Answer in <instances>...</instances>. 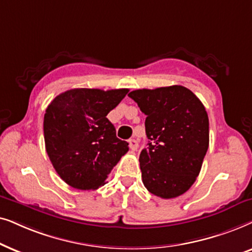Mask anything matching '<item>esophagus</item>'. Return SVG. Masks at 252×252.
Wrapping results in <instances>:
<instances>
[{
    "label": "esophagus",
    "mask_w": 252,
    "mask_h": 252,
    "mask_svg": "<svg viewBox=\"0 0 252 252\" xmlns=\"http://www.w3.org/2000/svg\"><path fill=\"white\" fill-rule=\"evenodd\" d=\"M138 140H136V139H130L129 140V147H130V150H132V151H136L137 149H138Z\"/></svg>",
    "instance_id": "esophagus-1"
}]
</instances>
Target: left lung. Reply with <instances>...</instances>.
I'll return each mask as SVG.
<instances>
[{"label": "left lung", "instance_id": "8db88e82", "mask_svg": "<svg viewBox=\"0 0 252 252\" xmlns=\"http://www.w3.org/2000/svg\"><path fill=\"white\" fill-rule=\"evenodd\" d=\"M128 95L146 115L149 143L139 156L144 186L161 198L181 196L196 181L209 149L205 107L181 85L136 90Z\"/></svg>", "mask_w": 252, "mask_h": 252}]
</instances>
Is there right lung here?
Returning a JSON list of instances; mask_svg holds the SVG:
<instances>
[{
	"instance_id": "obj_1",
	"label": "right lung",
	"mask_w": 252,
	"mask_h": 252,
	"mask_svg": "<svg viewBox=\"0 0 252 252\" xmlns=\"http://www.w3.org/2000/svg\"><path fill=\"white\" fill-rule=\"evenodd\" d=\"M128 89H72L47 107L43 117L46 151L56 173L70 187L95 190L129 150L107 119Z\"/></svg>"
}]
</instances>
